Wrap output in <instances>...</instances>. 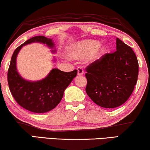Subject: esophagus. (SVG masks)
<instances>
[{"label":"esophagus","mask_w":150,"mask_h":150,"mask_svg":"<svg viewBox=\"0 0 150 150\" xmlns=\"http://www.w3.org/2000/svg\"><path fill=\"white\" fill-rule=\"evenodd\" d=\"M77 70H78V75H82L84 74L83 68H82V67H78Z\"/></svg>","instance_id":"1"}]
</instances>
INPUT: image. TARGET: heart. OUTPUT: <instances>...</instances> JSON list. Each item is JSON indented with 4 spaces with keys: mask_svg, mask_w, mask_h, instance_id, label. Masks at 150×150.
Here are the masks:
<instances>
[{
    "mask_svg": "<svg viewBox=\"0 0 150 150\" xmlns=\"http://www.w3.org/2000/svg\"><path fill=\"white\" fill-rule=\"evenodd\" d=\"M99 43L97 41H86L74 46L71 49L70 55L76 59H80L89 55L99 48ZM103 49L102 51H103Z\"/></svg>",
    "mask_w": 150,
    "mask_h": 150,
    "instance_id": "obj_1",
    "label": "heart"
}]
</instances>
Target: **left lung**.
I'll return each mask as SVG.
<instances>
[{
  "mask_svg": "<svg viewBox=\"0 0 150 150\" xmlns=\"http://www.w3.org/2000/svg\"><path fill=\"white\" fill-rule=\"evenodd\" d=\"M86 92L102 108L122 105L137 81L139 64L131 47L116 38V51L106 53L86 68Z\"/></svg>",
  "mask_w": 150,
  "mask_h": 150,
  "instance_id": "left-lung-1",
  "label": "left lung"
}]
</instances>
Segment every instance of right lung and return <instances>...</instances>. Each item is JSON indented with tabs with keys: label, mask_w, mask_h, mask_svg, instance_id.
<instances>
[{
	"label": "right lung",
	"mask_w": 150,
	"mask_h": 150,
	"mask_svg": "<svg viewBox=\"0 0 150 150\" xmlns=\"http://www.w3.org/2000/svg\"><path fill=\"white\" fill-rule=\"evenodd\" d=\"M32 42H40L53 49V40L43 36H34L25 41L15 50L8 70L7 80L11 93L17 103L25 110L34 113L51 111L62 100L64 91L77 75V70L63 71L52 69L45 79L29 81L19 75L16 67V59L23 46ZM53 53L56 50H51Z\"/></svg>",
	"instance_id": "obj_1"
}]
</instances>
